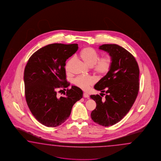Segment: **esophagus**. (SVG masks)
<instances>
[{
  "label": "esophagus",
  "instance_id": "esophagus-1",
  "mask_svg": "<svg viewBox=\"0 0 161 161\" xmlns=\"http://www.w3.org/2000/svg\"><path fill=\"white\" fill-rule=\"evenodd\" d=\"M83 96H84V97L88 98L89 97V94L87 93H84Z\"/></svg>",
  "mask_w": 161,
  "mask_h": 161
}]
</instances>
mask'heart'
I'll return each mask as SVG.
<instances>
[{"instance_id": "1", "label": "heart", "mask_w": 161, "mask_h": 161, "mask_svg": "<svg viewBox=\"0 0 161 161\" xmlns=\"http://www.w3.org/2000/svg\"><path fill=\"white\" fill-rule=\"evenodd\" d=\"M81 58L89 66H93V70L99 75L107 74L112 65V59L110 56H104L99 59L100 55L97 52L90 47H86L80 53ZM72 59L68 61L66 64V69H68ZM74 84L84 90H87L94 84V80L90 77H78L74 81Z\"/></svg>"}]
</instances>
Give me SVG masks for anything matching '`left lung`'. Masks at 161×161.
<instances>
[{
  "label": "left lung",
  "mask_w": 161,
  "mask_h": 161,
  "mask_svg": "<svg viewBox=\"0 0 161 161\" xmlns=\"http://www.w3.org/2000/svg\"><path fill=\"white\" fill-rule=\"evenodd\" d=\"M99 49L108 53L112 59L110 71L94 88L101 93L91 95L96 107L91 113L94 122L103 126H110L126 115L137 97L139 88V68L135 57L117 44H104Z\"/></svg>",
  "instance_id": "8db88e82"
}]
</instances>
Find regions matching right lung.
Listing matches in <instances>:
<instances>
[{"instance_id":"obj_1","label":"right lung","mask_w":161,"mask_h":161,"mask_svg":"<svg viewBox=\"0 0 161 161\" xmlns=\"http://www.w3.org/2000/svg\"><path fill=\"white\" fill-rule=\"evenodd\" d=\"M78 44H49L31 55L25 68V98L36 119L47 127H56L68 119L74 104L83 97L76 86L65 90V62L78 49ZM63 88L64 97L57 94ZM61 93V94H62Z\"/></svg>"}]
</instances>
